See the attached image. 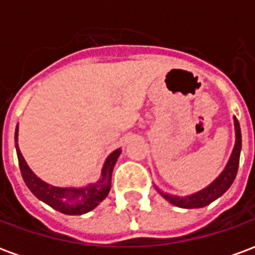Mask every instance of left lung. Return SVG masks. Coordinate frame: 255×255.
<instances>
[{
  "label": "left lung",
  "mask_w": 255,
  "mask_h": 255,
  "mask_svg": "<svg viewBox=\"0 0 255 255\" xmlns=\"http://www.w3.org/2000/svg\"><path fill=\"white\" fill-rule=\"evenodd\" d=\"M234 126H235V146L232 149L230 160L227 162L225 168L219 176L214 179L213 182L205 188H202V190L194 192V194H190V195H184V197L164 192L155 186V190L158 191L161 197L165 198L166 201L172 203V205L183 209L203 208V206H208L209 203H212L217 198L221 197L235 180L236 173H238V166H239V158H241L242 132L239 122H238V119L235 116H234Z\"/></svg>",
  "instance_id": "8db88e82"
}]
</instances>
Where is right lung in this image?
Segmentation results:
<instances>
[{
	"mask_svg": "<svg viewBox=\"0 0 255 255\" xmlns=\"http://www.w3.org/2000/svg\"><path fill=\"white\" fill-rule=\"evenodd\" d=\"M17 136H19V124L16 126V131H14V146L19 158L20 172L27 187L30 188V191L39 201L49 205L50 208L56 209L60 213L80 216L91 212L108 197L112 186V172L119 155L122 154L120 147L112 151L106 157L104 166L101 169V177L95 183H90L83 187H58L42 180L41 177H38L31 171L19 149Z\"/></svg>",
	"mask_w": 255,
	"mask_h": 255,
	"instance_id": "add662e5",
	"label": "right lung"
}]
</instances>
